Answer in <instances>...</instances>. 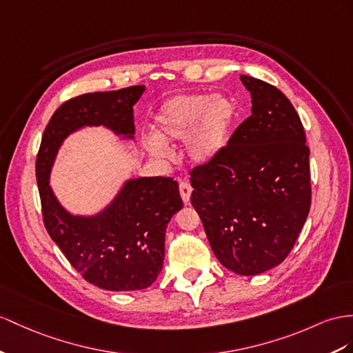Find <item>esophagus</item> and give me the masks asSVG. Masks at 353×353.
Here are the masks:
<instances>
[{
  "label": "esophagus",
  "mask_w": 353,
  "mask_h": 353,
  "mask_svg": "<svg viewBox=\"0 0 353 353\" xmlns=\"http://www.w3.org/2000/svg\"><path fill=\"white\" fill-rule=\"evenodd\" d=\"M179 191H180V196H182V200L185 203H189V198H191V194H192V186L188 182H185V180H182V182L179 183Z\"/></svg>",
  "instance_id": "obj_1"
}]
</instances>
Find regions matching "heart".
<instances>
[{
	"instance_id": "obj_1",
	"label": "heart",
	"mask_w": 353,
	"mask_h": 353,
	"mask_svg": "<svg viewBox=\"0 0 353 353\" xmlns=\"http://www.w3.org/2000/svg\"><path fill=\"white\" fill-rule=\"evenodd\" d=\"M236 107L225 95L200 92L179 94L168 98L153 117L150 150L165 155V144L185 141L188 157L195 164H209L227 146Z\"/></svg>"
}]
</instances>
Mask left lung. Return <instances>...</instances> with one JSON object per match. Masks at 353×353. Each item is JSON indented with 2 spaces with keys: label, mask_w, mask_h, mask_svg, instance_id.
<instances>
[{
  "label": "left lung",
  "mask_w": 353,
  "mask_h": 353,
  "mask_svg": "<svg viewBox=\"0 0 353 353\" xmlns=\"http://www.w3.org/2000/svg\"><path fill=\"white\" fill-rule=\"evenodd\" d=\"M252 114L209 164L191 171V203L219 263L255 276L292 250L312 203L310 150L283 92L241 74Z\"/></svg>",
  "instance_id": "1"
}]
</instances>
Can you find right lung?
<instances>
[{
	"label": "right lung",
	"mask_w": 353,
	"mask_h": 353,
	"mask_svg": "<svg viewBox=\"0 0 353 353\" xmlns=\"http://www.w3.org/2000/svg\"><path fill=\"white\" fill-rule=\"evenodd\" d=\"M144 86L71 98L53 113L35 162L43 222L50 239L85 280L107 291H139L155 282L165 254V230L183 207L171 177L126 180L112 203L92 216L73 214L49 185L57 153L70 134L85 126H105L134 139L132 107Z\"/></svg>",
	"instance_id": "add662e5"
}]
</instances>
